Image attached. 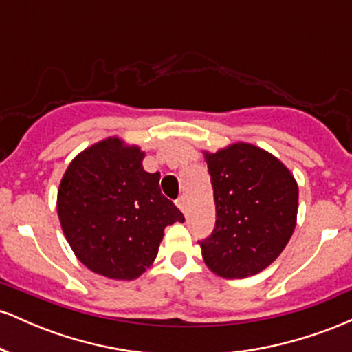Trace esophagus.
<instances>
[{"label": "esophagus", "instance_id": "1", "mask_svg": "<svg viewBox=\"0 0 352 352\" xmlns=\"http://www.w3.org/2000/svg\"><path fill=\"white\" fill-rule=\"evenodd\" d=\"M177 207H179L184 213H187V199H185V197H180V199L177 200Z\"/></svg>", "mask_w": 352, "mask_h": 352}]
</instances>
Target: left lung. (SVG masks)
<instances>
[{"label": "left lung", "mask_w": 352, "mask_h": 352, "mask_svg": "<svg viewBox=\"0 0 352 352\" xmlns=\"http://www.w3.org/2000/svg\"><path fill=\"white\" fill-rule=\"evenodd\" d=\"M201 153L217 212L215 230L200 243L205 265L228 280L263 272L296 228V179L278 157L248 142Z\"/></svg>", "instance_id": "obj_1"}]
</instances>
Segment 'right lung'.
Here are the masks:
<instances>
[{
	"instance_id": "obj_1",
	"label": "right lung",
	"mask_w": 352,
	"mask_h": 352,
	"mask_svg": "<svg viewBox=\"0 0 352 352\" xmlns=\"http://www.w3.org/2000/svg\"><path fill=\"white\" fill-rule=\"evenodd\" d=\"M145 152L106 137L79 152L58 188V217L78 260L111 280L132 281L159 253L164 230L184 215L144 170Z\"/></svg>"
}]
</instances>
